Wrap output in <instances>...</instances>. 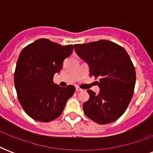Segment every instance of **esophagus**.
Masks as SVG:
<instances>
[{
  "mask_svg": "<svg viewBox=\"0 0 153 153\" xmlns=\"http://www.w3.org/2000/svg\"><path fill=\"white\" fill-rule=\"evenodd\" d=\"M75 90H76L77 92H80V91H82V90L80 87H79V86H76V88H75Z\"/></svg>",
  "mask_w": 153,
  "mask_h": 153,
  "instance_id": "esophagus-1",
  "label": "esophagus"
}]
</instances>
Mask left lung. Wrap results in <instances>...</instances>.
I'll return each instance as SVG.
<instances>
[{
    "label": "left lung",
    "instance_id": "obj_1",
    "mask_svg": "<svg viewBox=\"0 0 153 153\" xmlns=\"http://www.w3.org/2000/svg\"><path fill=\"white\" fill-rule=\"evenodd\" d=\"M77 55L90 68V76L98 78V94L88 90L90 98L84 102L83 111L92 121L101 125L120 117L133 98L136 71L128 53L118 44L102 39L75 44Z\"/></svg>",
    "mask_w": 153,
    "mask_h": 153
}]
</instances>
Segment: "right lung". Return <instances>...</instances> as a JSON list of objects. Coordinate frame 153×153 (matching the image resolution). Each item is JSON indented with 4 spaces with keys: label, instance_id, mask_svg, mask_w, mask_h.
Instances as JSON below:
<instances>
[{
    "label": "right lung",
    "instance_id": "obj_1",
    "mask_svg": "<svg viewBox=\"0 0 153 153\" xmlns=\"http://www.w3.org/2000/svg\"><path fill=\"white\" fill-rule=\"evenodd\" d=\"M73 52V45L62 46L48 39H39L20 52L14 74L18 100L32 119L48 122L62 113L74 86L60 87L53 77L59 73L62 62Z\"/></svg>",
    "mask_w": 153,
    "mask_h": 153
}]
</instances>
